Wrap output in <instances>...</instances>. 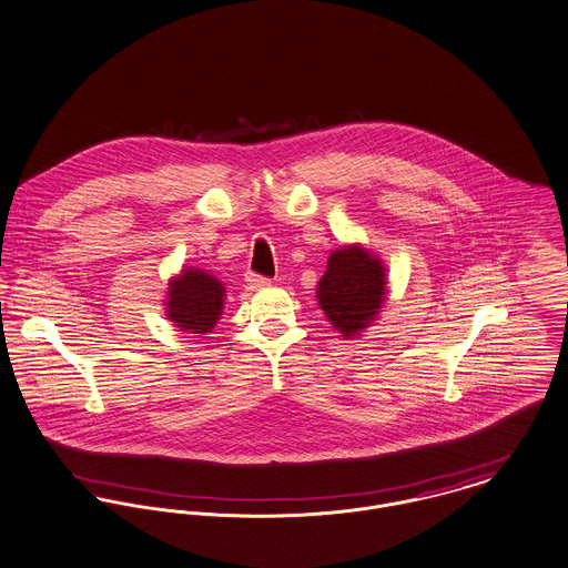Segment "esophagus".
Returning a JSON list of instances; mask_svg holds the SVG:
<instances>
[{
	"label": "esophagus",
	"mask_w": 568,
	"mask_h": 568,
	"mask_svg": "<svg viewBox=\"0 0 568 568\" xmlns=\"http://www.w3.org/2000/svg\"><path fill=\"white\" fill-rule=\"evenodd\" d=\"M247 284H250V288H264V286H268V284H271V280L252 273V275H247Z\"/></svg>",
	"instance_id": "1"
}]
</instances>
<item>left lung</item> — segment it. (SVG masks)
<instances>
[{"instance_id":"obj_1","label":"left lung","mask_w":568,"mask_h":568,"mask_svg":"<svg viewBox=\"0 0 568 568\" xmlns=\"http://www.w3.org/2000/svg\"><path fill=\"white\" fill-rule=\"evenodd\" d=\"M318 306L345 338L368 327L386 300V268L362 245H347L327 260L316 288Z\"/></svg>"}]
</instances>
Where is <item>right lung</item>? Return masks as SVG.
<instances>
[{"label":"right lung","instance_id":"obj_1","mask_svg":"<svg viewBox=\"0 0 568 568\" xmlns=\"http://www.w3.org/2000/svg\"><path fill=\"white\" fill-rule=\"evenodd\" d=\"M225 288L202 268L186 266L169 282L166 316L189 334H207L223 312Z\"/></svg>","mask_w":568,"mask_h":568}]
</instances>
